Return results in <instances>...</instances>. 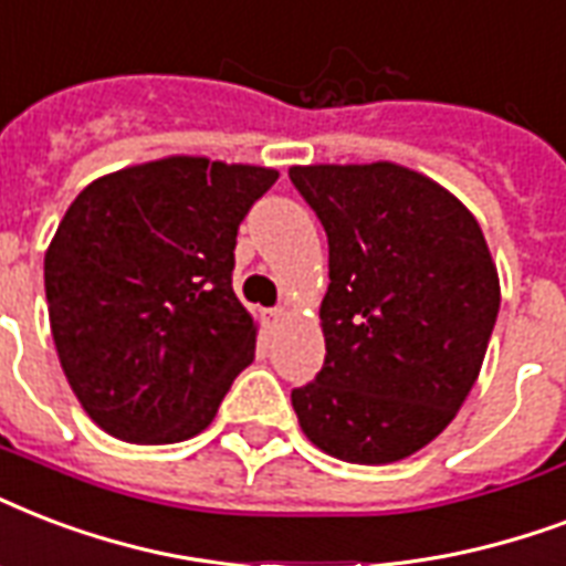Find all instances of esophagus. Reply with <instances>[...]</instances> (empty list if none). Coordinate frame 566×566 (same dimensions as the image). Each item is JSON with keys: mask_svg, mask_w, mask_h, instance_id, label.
<instances>
[{"mask_svg": "<svg viewBox=\"0 0 566 566\" xmlns=\"http://www.w3.org/2000/svg\"><path fill=\"white\" fill-rule=\"evenodd\" d=\"M269 315L274 322H283V318H289V310L286 306H277V310H269Z\"/></svg>", "mask_w": 566, "mask_h": 566, "instance_id": "esophagus-1", "label": "esophagus"}]
</instances>
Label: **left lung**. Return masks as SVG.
<instances>
[{
	"mask_svg": "<svg viewBox=\"0 0 566 566\" xmlns=\"http://www.w3.org/2000/svg\"><path fill=\"white\" fill-rule=\"evenodd\" d=\"M331 248L324 366L292 392L301 431L363 467L405 461L458 416L496 324V262L475 214L396 161L292 165Z\"/></svg>",
	"mask_w": 566,
	"mask_h": 566,
	"instance_id": "left-lung-1",
	"label": "left lung"
}]
</instances>
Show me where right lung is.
Returning a JSON list of instances; mask_svg holds the SVG:
<instances>
[{
	"label": "right lung",
	"mask_w": 566,
	"mask_h": 566,
	"mask_svg": "<svg viewBox=\"0 0 566 566\" xmlns=\"http://www.w3.org/2000/svg\"><path fill=\"white\" fill-rule=\"evenodd\" d=\"M277 170L165 156L94 179L43 256L50 327L78 405L138 446L209 428L253 360L233 292L239 223Z\"/></svg>",
	"instance_id": "right-lung-1"
}]
</instances>
